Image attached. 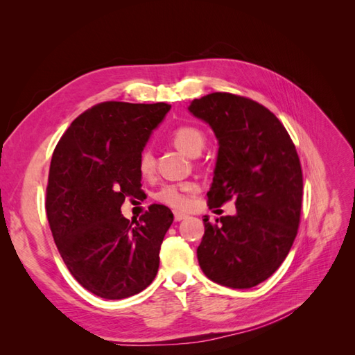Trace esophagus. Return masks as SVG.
<instances>
[{
	"mask_svg": "<svg viewBox=\"0 0 355 355\" xmlns=\"http://www.w3.org/2000/svg\"><path fill=\"white\" fill-rule=\"evenodd\" d=\"M188 216L185 213H179V211H175V220L176 222H180V220H184V219H187Z\"/></svg>",
	"mask_w": 355,
	"mask_h": 355,
	"instance_id": "esophagus-1",
	"label": "esophagus"
}]
</instances>
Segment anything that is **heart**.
<instances>
[{
    "label": "heart",
    "instance_id": "obj_1",
    "mask_svg": "<svg viewBox=\"0 0 355 355\" xmlns=\"http://www.w3.org/2000/svg\"><path fill=\"white\" fill-rule=\"evenodd\" d=\"M171 142L179 148L182 153H185L189 157H197L204 145H206V137H204L200 128L194 125H180L171 133ZM139 171L142 176H151L154 173V155L151 149L145 148L139 155ZM197 191V185L192 182H182V184H167L161 187L155 194V198L173 209H185L189 202V196Z\"/></svg>",
    "mask_w": 355,
    "mask_h": 355
}]
</instances>
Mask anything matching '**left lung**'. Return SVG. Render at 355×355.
Wrapping results in <instances>:
<instances>
[{
  "mask_svg": "<svg viewBox=\"0 0 355 355\" xmlns=\"http://www.w3.org/2000/svg\"><path fill=\"white\" fill-rule=\"evenodd\" d=\"M189 112L219 141L209 207L234 201L237 213L209 222L197 249L211 282L250 288L270 278L296 239L302 207V168L280 120L263 105L232 93L194 99Z\"/></svg>",
  "mask_w": 355,
  "mask_h": 355,
  "instance_id": "1",
  "label": "left lung"
}]
</instances>
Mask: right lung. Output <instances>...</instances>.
Masks as SVG:
<instances>
[{"mask_svg": "<svg viewBox=\"0 0 355 355\" xmlns=\"http://www.w3.org/2000/svg\"><path fill=\"white\" fill-rule=\"evenodd\" d=\"M170 105L102 102L75 118L51 157L46 211L63 262L84 288L124 299L153 283L173 213L151 204L139 220L121 214L141 194L139 155Z\"/></svg>", "mask_w": 355, "mask_h": 355, "instance_id": "obj_1", "label": "right lung"}]
</instances>
